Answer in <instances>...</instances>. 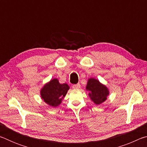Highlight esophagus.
<instances>
[{
    "mask_svg": "<svg viewBox=\"0 0 147 147\" xmlns=\"http://www.w3.org/2000/svg\"><path fill=\"white\" fill-rule=\"evenodd\" d=\"M80 88V84H74V85L73 86V89H79Z\"/></svg>",
    "mask_w": 147,
    "mask_h": 147,
    "instance_id": "34e87169",
    "label": "esophagus"
}]
</instances>
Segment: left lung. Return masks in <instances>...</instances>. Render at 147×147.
I'll return each mask as SVG.
<instances>
[{"label": "left lung", "mask_w": 147, "mask_h": 147, "mask_svg": "<svg viewBox=\"0 0 147 147\" xmlns=\"http://www.w3.org/2000/svg\"><path fill=\"white\" fill-rule=\"evenodd\" d=\"M86 89L90 91L89 95L96 104H100L105 101L109 94V91L106 87L101 84L97 80L94 78L88 80Z\"/></svg>", "instance_id": "1"}]
</instances>
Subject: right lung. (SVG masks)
<instances>
[{
    "label": "right lung",
    "mask_w": 147,
    "mask_h": 147,
    "mask_svg": "<svg viewBox=\"0 0 147 147\" xmlns=\"http://www.w3.org/2000/svg\"><path fill=\"white\" fill-rule=\"evenodd\" d=\"M69 86L66 84H61L58 79H53L46 84L41 90V96L49 105L56 107L60 104L62 98L65 96Z\"/></svg>",
    "instance_id": "right-lung-1"
}]
</instances>
